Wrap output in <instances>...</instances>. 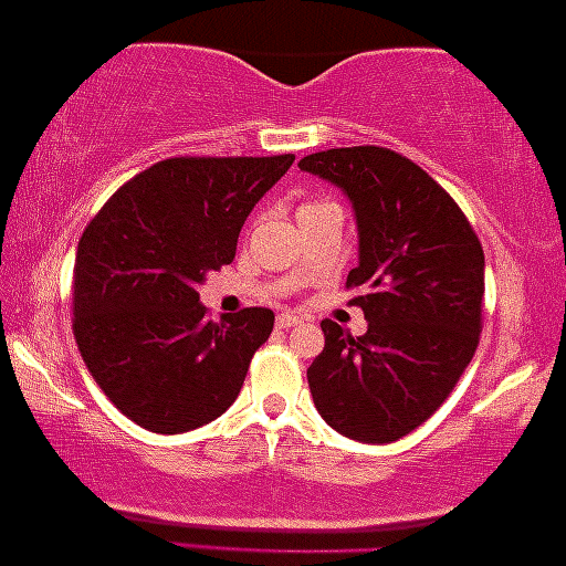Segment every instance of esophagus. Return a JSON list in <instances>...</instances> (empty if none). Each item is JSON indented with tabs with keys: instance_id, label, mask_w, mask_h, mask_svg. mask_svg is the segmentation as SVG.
Here are the masks:
<instances>
[{
	"instance_id": "esophagus-1",
	"label": "esophagus",
	"mask_w": 566,
	"mask_h": 566,
	"mask_svg": "<svg viewBox=\"0 0 566 566\" xmlns=\"http://www.w3.org/2000/svg\"><path fill=\"white\" fill-rule=\"evenodd\" d=\"M301 324V319L296 314H291V312H283V314H277V327L281 329H285V327H298Z\"/></svg>"
}]
</instances>
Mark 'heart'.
<instances>
[{"instance_id": "1", "label": "heart", "mask_w": 566, "mask_h": 566, "mask_svg": "<svg viewBox=\"0 0 566 566\" xmlns=\"http://www.w3.org/2000/svg\"><path fill=\"white\" fill-rule=\"evenodd\" d=\"M316 206H324V203H306L304 208H301V211H306V208H316Z\"/></svg>"}]
</instances>
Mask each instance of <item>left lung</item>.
I'll use <instances>...</instances> for the list:
<instances>
[{
  "mask_svg": "<svg viewBox=\"0 0 566 566\" xmlns=\"http://www.w3.org/2000/svg\"><path fill=\"white\" fill-rule=\"evenodd\" d=\"M304 172L343 188L355 208L368 332L322 322L306 370L324 422L360 443H391L428 420L474 358L484 308V250L459 203L412 159L386 146L308 154Z\"/></svg>",
  "mask_w": 566,
  "mask_h": 566,
  "instance_id": "8db88e82",
  "label": "left lung"
}]
</instances>
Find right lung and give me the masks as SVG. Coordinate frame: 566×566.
<instances>
[{"mask_svg":"<svg viewBox=\"0 0 566 566\" xmlns=\"http://www.w3.org/2000/svg\"><path fill=\"white\" fill-rule=\"evenodd\" d=\"M275 157H169L87 223L74 260V339L105 397L161 436L227 412L275 314L208 319L206 273L229 265L254 203L289 172Z\"/></svg>","mask_w":566,"mask_h":566,"instance_id":"obj_1","label":"right lung"}]
</instances>
